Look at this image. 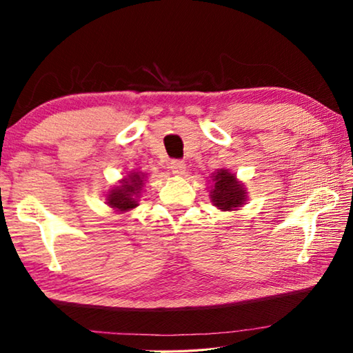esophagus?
Instances as JSON below:
<instances>
[{"label": "esophagus", "mask_w": 353, "mask_h": 353, "mask_svg": "<svg viewBox=\"0 0 353 353\" xmlns=\"http://www.w3.org/2000/svg\"><path fill=\"white\" fill-rule=\"evenodd\" d=\"M170 168L172 171V174L182 176V174H185V170H187V166H185V162H182V160H172Z\"/></svg>", "instance_id": "esophagus-1"}]
</instances>
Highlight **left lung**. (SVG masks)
I'll list each match as a JSON object with an SVG mask.
<instances>
[{
    "label": "left lung",
    "mask_w": 353,
    "mask_h": 353,
    "mask_svg": "<svg viewBox=\"0 0 353 353\" xmlns=\"http://www.w3.org/2000/svg\"><path fill=\"white\" fill-rule=\"evenodd\" d=\"M212 177L213 187L210 198L214 207H218L223 212H232L246 202V190H244L243 183L238 182L235 174H232L227 170H218Z\"/></svg>",
    "instance_id": "obj_1"
}]
</instances>
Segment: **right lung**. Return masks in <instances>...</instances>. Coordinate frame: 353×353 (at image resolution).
<instances>
[{
    "label": "right lung",
    "mask_w": 353,
    "mask_h": 353,
    "mask_svg": "<svg viewBox=\"0 0 353 353\" xmlns=\"http://www.w3.org/2000/svg\"><path fill=\"white\" fill-rule=\"evenodd\" d=\"M145 174L143 172H130L119 182L118 187H113L107 194V205H110L115 212H129L139 205V196L143 188Z\"/></svg>",
    "instance_id": "right-lung-1"
}]
</instances>
